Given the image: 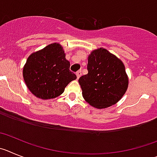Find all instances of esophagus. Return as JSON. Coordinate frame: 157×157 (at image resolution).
<instances>
[{
    "label": "esophagus",
    "instance_id": "obj_1",
    "mask_svg": "<svg viewBox=\"0 0 157 157\" xmlns=\"http://www.w3.org/2000/svg\"><path fill=\"white\" fill-rule=\"evenodd\" d=\"M76 75H77V79L80 78V75H81V71H80V70H79V71H77V73H76Z\"/></svg>",
    "mask_w": 157,
    "mask_h": 157
}]
</instances>
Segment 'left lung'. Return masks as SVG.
<instances>
[{
  "label": "left lung",
  "mask_w": 157,
  "mask_h": 157,
  "mask_svg": "<svg viewBox=\"0 0 157 157\" xmlns=\"http://www.w3.org/2000/svg\"><path fill=\"white\" fill-rule=\"evenodd\" d=\"M87 74L79 78L82 94L87 102L104 109L119 101L128 86V78L122 62L106 49L93 51L88 57Z\"/></svg>",
  "instance_id": "8db88e82"
}]
</instances>
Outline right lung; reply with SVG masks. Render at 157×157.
<instances>
[{"mask_svg": "<svg viewBox=\"0 0 157 157\" xmlns=\"http://www.w3.org/2000/svg\"><path fill=\"white\" fill-rule=\"evenodd\" d=\"M70 66L61 45L52 44L29 56L23 67V78L36 97L54 98L63 94L70 82L77 79Z\"/></svg>", "mask_w": 157, "mask_h": 157, "instance_id": "obj_1", "label": "right lung"}]
</instances>
